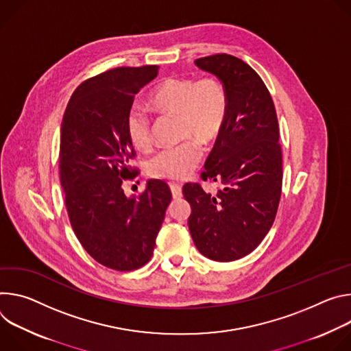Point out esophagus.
Masks as SVG:
<instances>
[{"instance_id": "esophagus-1", "label": "esophagus", "mask_w": 351, "mask_h": 351, "mask_svg": "<svg viewBox=\"0 0 351 351\" xmlns=\"http://www.w3.org/2000/svg\"><path fill=\"white\" fill-rule=\"evenodd\" d=\"M170 189H171V195L174 199H180L182 197V188L178 184H170Z\"/></svg>"}]
</instances>
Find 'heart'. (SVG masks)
Segmentation results:
<instances>
[{
  "instance_id": "obj_1",
  "label": "heart",
  "mask_w": 351,
  "mask_h": 351,
  "mask_svg": "<svg viewBox=\"0 0 351 351\" xmlns=\"http://www.w3.org/2000/svg\"><path fill=\"white\" fill-rule=\"evenodd\" d=\"M146 106L159 114L177 117L180 138H189L176 146L156 153L147 162L150 176L181 181L188 178L201 162L198 141L212 143L221 132L228 96L216 76H170L156 85L146 97ZM125 131L130 142L139 150L152 145V127L147 115L136 108L128 111Z\"/></svg>"
}]
</instances>
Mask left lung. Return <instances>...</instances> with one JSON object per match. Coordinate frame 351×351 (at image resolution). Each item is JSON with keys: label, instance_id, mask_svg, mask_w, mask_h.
Wrapping results in <instances>:
<instances>
[{"label": "left lung", "instance_id": "1", "mask_svg": "<svg viewBox=\"0 0 351 351\" xmlns=\"http://www.w3.org/2000/svg\"><path fill=\"white\" fill-rule=\"evenodd\" d=\"M195 64L221 81L228 110L202 173L223 188L212 195L199 184L184 185L188 227L202 255L230 262L252 252L276 217L283 180L278 115L261 76L243 60L215 54Z\"/></svg>", "mask_w": 351, "mask_h": 351}]
</instances>
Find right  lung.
Returning <instances> with one entry per match:
<instances>
[{"instance_id":"1","label":"right lung","mask_w":351,"mask_h":351,"mask_svg":"<svg viewBox=\"0 0 351 351\" xmlns=\"http://www.w3.org/2000/svg\"><path fill=\"white\" fill-rule=\"evenodd\" d=\"M158 65L121 66L82 82L61 123L60 180L75 236L106 267L128 271L147 263L171 201L166 182L149 180L127 197L135 156L125 119L135 95L158 76Z\"/></svg>"}]
</instances>
